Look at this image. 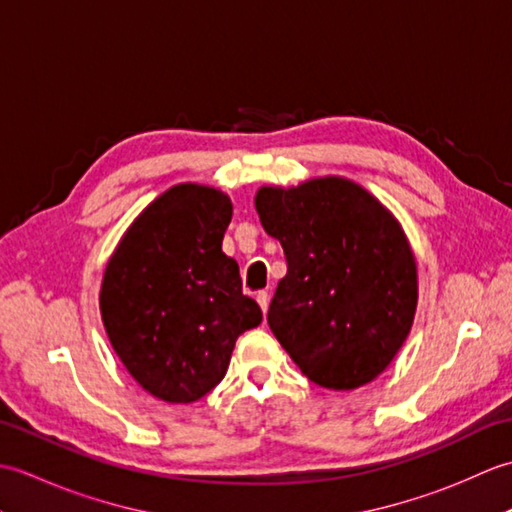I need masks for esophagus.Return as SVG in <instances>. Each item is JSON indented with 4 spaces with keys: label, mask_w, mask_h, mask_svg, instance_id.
Here are the masks:
<instances>
[{
    "label": "esophagus",
    "mask_w": 512,
    "mask_h": 512,
    "mask_svg": "<svg viewBox=\"0 0 512 512\" xmlns=\"http://www.w3.org/2000/svg\"><path fill=\"white\" fill-rule=\"evenodd\" d=\"M257 303H259V308H262V312L266 314L268 312V303H270V295L266 290H259L257 292Z\"/></svg>",
    "instance_id": "34e87169"
}]
</instances>
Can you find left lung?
<instances>
[{"label": "left lung", "mask_w": 512, "mask_h": 512, "mask_svg": "<svg viewBox=\"0 0 512 512\" xmlns=\"http://www.w3.org/2000/svg\"><path fill=\"white\" fill-rule=\"evenodd\" d=\"M255 209L288 273L268 325L312 383L350 391L383 374L418 306V268L398 220L352 180L262 187Z\"/></svg>", "instance_id": "left-lung-1"}]
</instances>
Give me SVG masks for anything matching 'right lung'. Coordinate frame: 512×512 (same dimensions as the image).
<instances>
[{
    "instance_id": "obj_1",
    "label": "right lung",
    "mask_w": 512,
    "mask_h": 512,
    "mask_svg": "<svg viewBox=\"0 0 512 512\" xmlns=\"http://www.w3.org/2000/svg\"><path fill=\"white\" fill-rule=\"evenodd\" d=\"M233 204L184 182L151 202L107 262L101 317L136 383L165 402H193L224 378L237 336L262 323L222 239Z\"/></svg>"
}]
</instances>
